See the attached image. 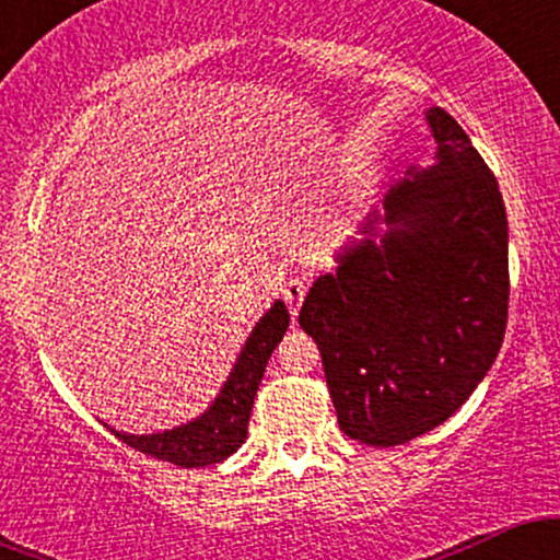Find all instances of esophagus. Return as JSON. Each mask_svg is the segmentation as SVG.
Returning <instances> with one entry per match:
<instances>
[{
    "label": "esophagus",
    "mask_w": 560,
    "mask_h": 560,
    "mask_svg": "<svg viewBox=\"0 0 560 560\" xmlns=\"http://www.w3.org/2000/svg\"><path fill=\"white\" fill-rule=\"evenodd\" d=\"M281 294H284L289 313H292V316H298L302 300H305V294H307V281L305 279H289L284 289H281Z\"/></svg>",
    "instance_id": "obj_1"
}]
</instances>
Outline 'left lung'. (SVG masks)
I'll use <instances>...</instances> for the list:
<instances>
[{"label": "left lung", "instance_id": "8db88e82", "mask_svg": "<svg viewBox=\"0 0 560 560\" xmlns=\"http://www.w3.org/2000/svg\"><path fill=\"white\" fill-rule=\"evenodd\" d=\"M436 163L384 197L389 231L342 255L302 302L339 429L371 447L432 432L468 400L508 324V221L498 178L442 107Z\"/></svg>", "mask_w": 560, "mask_h": 560}]
</instances>
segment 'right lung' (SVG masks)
<instances>
[{
    "mask_svg": "<svg viewBox=\"0 0 560 560\" xmlns=\"http://www.w3.org/2000/svg\"><path fill=\"white\" fill-rule=\"evenodd\" d=\"M287 326L289 313L284 302H276L271 311L266 313V318H260V324L249 334L240 361L231 371L229 382L223 384L221 395L215 397L213 408L199 416L197 421L173 429V432L150 436L120 434L115 429H110V432L120 442H126V447H133L139 453L150 455V458L168 460V464L182 468L213 466L226 460L231 453L242 447L244 436H247L249 413H253L262 371H266V363L276 345L284 337Z\"/></svg>",
    "mask_w": 560,
    "mask_h": 560,
    "instance_id": "right-lung-1",
    "label": "right lung"
}]
</instances>
